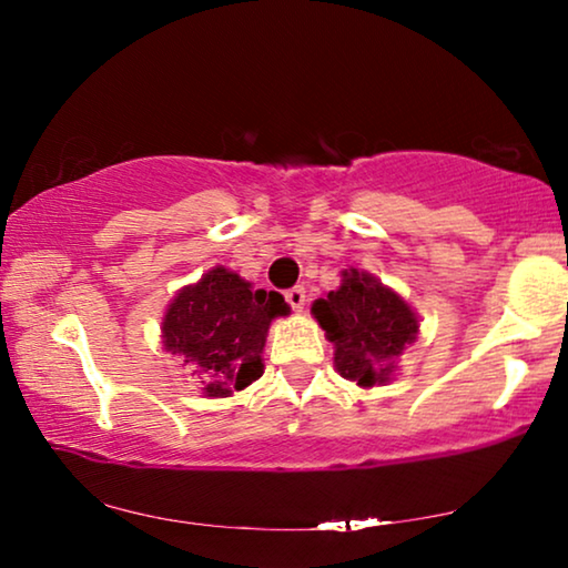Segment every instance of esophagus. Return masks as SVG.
Here are the masks:
<instances>
[{"instance_id": "1", "label": "esophagus", "mask_w": 568, "mask_h": 568, "mask_svg": "<svg viewBox=\"0 0 568 568\" xmlns=\"http://www.w3.org/2000/svg\"><path fill=\"white\" fill-rule=\"evenodd\" d=\"M286 302H290L294 313H302L305 310V302H307V294H305V286H292V290H286Z\"/></svg>"}]
</instances>
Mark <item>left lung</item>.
Segmentation results:
<instances>
[{
	"label": "left lung",
	"mask_w": 568,
	"mask_h": 568,
	"mask_svg": "<svg viewBox=\"0 0 568 568\" xmlns=\"http://www.w3.org/2000/svg\"><path fill=\"white\" fill-rule=\"evenodd\" d=\"M313 317L333 344L336 372L359 387L390 383L422 325L398 292L359 268L341 271L338 290L313 302Z\"/></svg>",
	"instance_id": "1"
}]
</instances>
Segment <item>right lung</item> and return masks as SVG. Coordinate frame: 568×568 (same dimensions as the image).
<instances>
[{
	"mask_svg": "<svg viewBox=\"0 0 568 568\" xmlns=\"http://www.w3.org/2000/svg\"><path fill=\"white\" fill-rule=\"evenodd\" d=\"M282 315H290L282 294L253 290L235 271L214 266L170 300L162 348L199 375L204 398H230L263 375L268 328Z\"/></svg>",
	"mask_w": 568,
	"mask_h": 568,
	"instance_id": "1",
	"label": "right lung"
}]
</instances>
